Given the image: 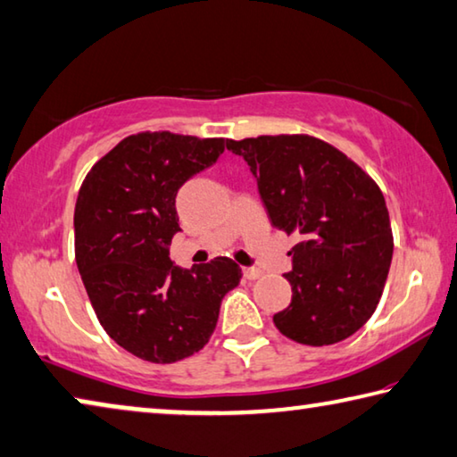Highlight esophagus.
<instances>
[{
    "instance_id": "34e87169",
    "label": "esophagus",
    "mask_w": 457,
    "mask_h": 457,
    "mask_svg": "<svg viewBox=\"0 0 457 457\" xmlns=\"http://www.w3.org/2000/svg\"><path fill=\"white\" fill-rule=\"evenodd\" d=\"M243 273H245V278L251 279V281H253V279H259L261 275H263V271H261L259 267H245Z\"/></svg>"
}]
</instances>
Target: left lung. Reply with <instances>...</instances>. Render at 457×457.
<instances>
[{
  "mask_svg": "<svg viewBox=\"0 0 457 457\" xmlns=\"http://www.w3.org/2000/svg\"><path fill=\"white\" fill-rule=\"evenodd\" d=\"M257 178L273 227L297 235L278 330L305 346L346 340L369 321L393 259L385 196L340 149L312 136L227 139Z\"/></svg>",
  "mask_w": 457,
  "mask_h": 457,
  "instance_id": "8db88e82",
  "label": "left lung"
}]
</instances>
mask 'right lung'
<instances>
[{
	"instance_id": "right-lung-1",
	"label": "right lung",
	"mask_w": 457,
	"mask_h": 457,
	"mask_svg": "<svg viewBox=\"0 0 457 457\" xmlns=\"http://www.w3.org/2000/svg\"><path fill=\"white\" fill-rule=\"evenodd\" d=\"M222 152V137L141 131L104 154L79 190L74 257L82 283L104 332L141 361L171 364L204 348L222 297L243 278L228 257L184 271L168 251L179 230V186Z\"/></svg>"
}]
</instances>
